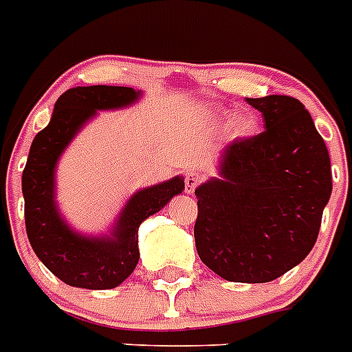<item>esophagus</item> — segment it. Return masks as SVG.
Returning <instances> with one entry per match:
<instances>
[{"label":"esophagus","instance_id":"1","mask_svg":"<svg viewBox=\"0 0 352 352\" xmlns=\"http://www.w3.org/2000/svg\"><path fill=\"white\" fill-rule=\"evenodd\" d=\"M184 182H186V193L193 195L195 189H197V186L201 182V177L198 175L197 172H189V173H186Z\"/></svg>","mask_w":352,"mask_h":352}]
</instances>
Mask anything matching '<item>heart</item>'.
Masks as SVG:
<instances>
[{"mask_svg":"<svg viewBox=\"0 0 352 352\" xmlns=\"http://www.w3.org/2000/svg\"><path fill=\"white\" fill-rule=\"evenodd\" d=\"M256 129V118L253 117L252 113H243L232 120L230 124V133L235 138H248L255 133Z\"/></svg>","mask_w":352,"mask_h":352,"instance_id":"obj_1","label":"heart"}]
</instances>
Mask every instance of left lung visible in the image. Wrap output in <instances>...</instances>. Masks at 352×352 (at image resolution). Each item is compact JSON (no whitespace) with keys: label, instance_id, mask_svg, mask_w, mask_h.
I'll return each instance as SVG.
<instances>
[{"label":"left lung","instance_id":"8db88e82","mask_svg":"<svg viewBox=\"0 0 352 352\" xmlns=\"http://www.w3.org/2000/svg\"><path fill=\"white\" fill-rule=\"evenodd\" d=\"M246 100L265 129L228 143L219 179L197 188L195 243L201 262L228 282L265 283L314 248L331 195V163L298 99Z\"/></svg>","mask_w":352,"mask_h":352}]
</instances>
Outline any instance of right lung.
Wrapping results in <instances>:
<instances>
[{
    "label": "right lung",
    "mask_w": 352,
    "mask_h": 352,
    "mask_svg": "<svg viewBox=\"0 0 352 352\" xmlns=\"http://www.w3.org/2000/svg\"><path fill=\"white\" fill-rule=\"evenodd\" d=\"M138 97L140 91L129 87L70 88L56 100L51 122L32 143L23 172L26 234L42 264L67 285L90 290L120 285L140 261L142 221L184 189L182 177L140 189L127 200L109 235L99 237L78 234L58 212L54 172L62 152L97 109L124 108Z\"/></svg>",
    "instance_id": "add662e5"
}]
</instances>
